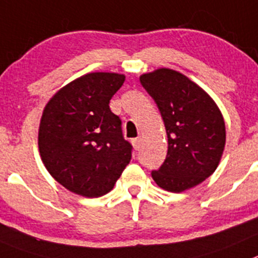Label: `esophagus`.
I'll list each match as a JSON object with an SVG mask.
<instances>
[{
	"mask_svg": "<svg viewBox=\"0 0 258 258\" xmlns=\"http://www.w3.org/2000/svg\"><path fill=\"white\" fill-rule=\"evenodd\" d=\"M140 143H141V139L140 138L134 139V140H132V145H134L135 150H139V148H140Z\"/></svg>",
	"mask_w": 258,
	"mask_h": 258,
	"instance_id": "esophagus-1",
	"label": "esophagus"
}]
</instances>
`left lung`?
I'll return each instance as SVG.
<instances>
[{"instance_id":"1","label":"left lung","mask_w":258,"mask_h":258,"mask_svg":"<svg viewBox=\"0 0 258 258\" xmlns=\"http://www.w3.org/2000/svg\"><path fill=\"white\" fill-rule=\"evenodd\" d=\"M140 82L157 103L168 139L166 161L153 171V180L171 192L197 186L221 161L226 141L221 110L202 87L173 69L144 73Z\"/></svg>"}]
</instances>
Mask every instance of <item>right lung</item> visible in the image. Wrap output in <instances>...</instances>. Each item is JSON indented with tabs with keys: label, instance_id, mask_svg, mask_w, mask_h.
<instances>
[{
	"label": "right lung",
	"instance_id": "right-lung-1",
	"mask_svg": "<svg viewBox=\"0 0 258 258\" xmlns=\"http://www.w3.org/2000/svg\"><path fill=\"white\" fill-rule=\"evenodd\" d=\"M124 78L109 72L87 73L61 87L43 108L39 155L48 173L74 194L104 196L131 161V144L109 108Z\"/></svg>",
	"mask_w": 258,
	"mask_h": 258
}]
</instances>
